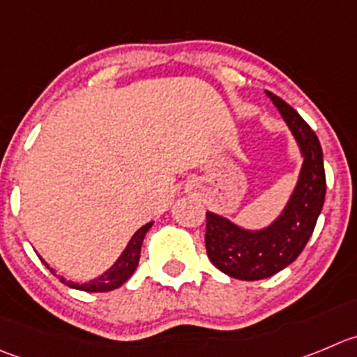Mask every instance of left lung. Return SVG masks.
<instances>
[{"instance_id":"left-lung-1","label":"left lung","mask_w":357,"mask_h":357,"mask_svg":"<svg viewBox=\"0 0 357 357\" xmlns=\"http://www.w3.org/2000/svg\"><path fill=\"white\" fill-rule=\"evenodd\" d=\"M282 115L298 145L301 168L289 199L268 226H240L220 213L206 212V254L222 273L240 280H261L289 266L314 233L326 196L322 149L310 126L286 101L264 91Z\"/></svg>"}]
</instances>
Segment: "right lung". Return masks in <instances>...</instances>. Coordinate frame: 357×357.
Segmentation results:
<instances>
[{"label": "right lung", "instance_id": "right-lung-1", "mask_svg": "<svg viewBox=\"0 0 357 357\" xmlns=\"http://www.w3.org/2000/svg\"><path fill=\"white\" fill-rule=\"evenodd\" d=\"M152 224H154V220L144 224L140 229H137V231H135V235L131 236L130 242H128V245H126L124 250L121 252V256H119L117 259H115V263L112 264L107 271H103L100 277L91 278V280H86V282L66 280V278L59 277V275H57V278H59L63 284H66L68 287H71V289L86 291V293H107V291L117 289V287H121L122 284H124L126 280H128V278L135 273V270H137L138 261H140L142 242H144L145 235H147V231L152 227ZM40 259H42V257H40ZM42 263L45 264V266L49 268L52 273H56V270H52L49 263H45L43 259H42Z\"/></svg>", "mask_w": 357, "mask_h": 357}]
</instances>
